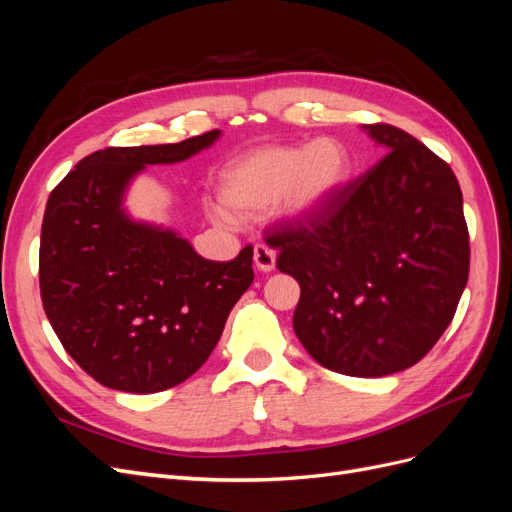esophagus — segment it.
I'll use <instances>...</instances> for the list:
<instances>
[{
	"mask_svg": "<svg viewBox=\"0 0 512 512\" xmlns=\"http://www.w3.org/2000/svg\"><path fill=\"white\" fill-rule=\"evenodd\" d=\"M254 265L262 273H271L275 269V252L271 250V247L262 245V243H258L254 247Z\"/></svg>",
	"mask_w": 512,
	"mask_h": 512,
	"instance_id": "obj_1",
	"label": "esophagus"
}]
</instances>
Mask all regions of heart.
Instances as JSON below:
<instances>
[{
  "mask_svg": "<svg viewBox=\"0 0 512 512\" xmlns=\"http://www.w3.org/2000/svg\"><path fill=\"white\" fill-rule=\"evenodd\" d=\"M346 170V149L333 138H318L309 145L260 147L222 168L218 192L237 215L252 218L275 207L282 220L303 224L331 203ZM213 218L232 224L224 209H213Z\"/></svg>",
  "mask_w": 512,
  "mask_h": 512,
  "instance_id": "1",
  "label": "heart"
}]
</instances>
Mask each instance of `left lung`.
I'll list each match as a JSON object with an SVG mask.
<instances>
[{
	"mask_svg": "<svg viewBox=\"0 0 512 512\" xmlns=\"http://www.w3.org/2000/svg\"><path fill=\"white\" fill-rule=\"evenodd\" d=\"M386 156L305 224L273 230L301 286L292 327L322 367L356 378L418 363L451 324L470 241L457 177L414 136L363 126Z\"/></svg>",
	"mask_w": 512,
	"mask_h": 512,
	"instance_id": "8db88e82",
	"label": "left lung"
}]
</instances>
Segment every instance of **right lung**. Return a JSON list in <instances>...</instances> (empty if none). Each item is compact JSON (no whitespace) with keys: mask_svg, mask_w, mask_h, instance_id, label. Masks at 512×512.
Wrapping results in <instances>:
<instances>
[{"mask_svg":"<svg viewBox=\"0 0 512 512\" xmlns=\"http://www.w3.org/2000/svg\"><path fill=\"white\" fill-rule=\"evenodd\" d=\"M220 134L96 151L49 196L40 237L44 312L61 346L108 389L147 395L188 380L254 282L252 245L235 260H207L179 232L134 220L123 207L145 166L188 160Z\"/></svg>","mask_w":512,"mask_h":512,"instance_id":"add662e5","label":"right lung"}]
</instances>
